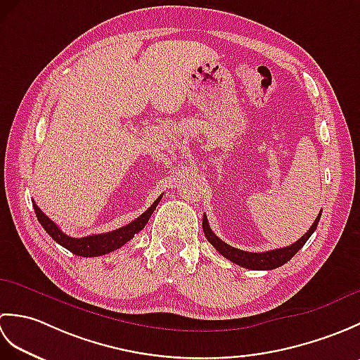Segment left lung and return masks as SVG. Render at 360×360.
I'll list each match as a JSON object with an SVG mask.
<instances>
[{
	"label": "left lung",
	"instance_id": "1",
	"mask_svg": "<svg viewBox=\"0 0 360 360\" xmlns=\"http://www.w3.org/2000/svg\"><path fill=\"white\" fill-rule=\"evenodd\" d=\"M320 217H322V210H320L319 217L309 227V231L304 233L300 240L290 244V246L267 250V252H258V254L257 252H246V250L232 248V246H229L227 243H224L223 240H219L218 236L212 232V229L207 223V218H205V215L202 218V231H204L205 238H207V241L212 244V246L215 248L224 258L231 259L232 263L238 264L241 267H246V269H252V271H271V269H275V267H280L285 263H288L289 259L292 258L297 252L304 246V243L308 241L309 236L314 233V231L317 229Z\"/></svg>",
	"mask_w": 360,
	"mask_h": 360
}]
</instances>
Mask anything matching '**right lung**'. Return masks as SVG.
<instances>
[{"label":"right lung","instance_id":"right-lung-1","mask_svg":"<svg viewBox=\"0 0 360 360\" xmlns=\"http://www.w3.org/2000/svg\"><path fill=\"white\" fill-rule=\"evenodd\" d=\"M160 198H162V195H160L158 200L151 204V207L145 210L141 217H137L134 221H131V223L117 229V231L83 236V238H72V236H68L66 233H63L52 219H49L44 215L35 202H34V210H35L37 219L40 221V224L43 226L44 231L48 232L52 236V240L57 241L60 246H63L65 249L72 252V254L80 255V257H101L122 248L125 243L131 240L137 232H141L145 227V224L148 223L151 213L155 212Z\"/></svg>","mask_w":360,"mask_h":360}]
</instances>
